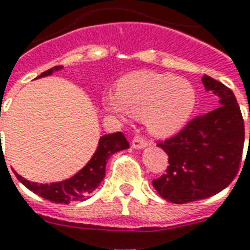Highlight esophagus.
<instances>
[{
  "label": "esophagus",
  "mask_w": 250,
  "mask_h": 250,
  "mask_svg": "<svg viewBox=\"0 0 250 250\" xmlns=\"http://www.w3.org/2000/svg\"><path fill=\"white\" fill-rule=\"evenodd\" d=\"M148 146V141L143 138L142 135H135L133 138V142H131V147L135 149H141V148H145Z\"/></svg>",
  "instance_id": "34e87169"
}]
</instances>
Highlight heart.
Here are the masks:
<instances>
[{
  "label": "heart",
  "mask_w": 250,
  "mask_h": 250,
  "mask_svg": "<svg viewBox=\"0 0 250 250\" xmlns=\"http://www.w3.org/2000/svg\"><path fill=\"white\" fill-rule=\"evenodd\" d=\"M196 104V91L187 80L169 73L137 71L124 76L117 94L103 98L108 112L120 119L145 117L153 135L171 137L178 133L191 117Z\"/></svg>",
  "instance_id": "1"
}]
</instances>
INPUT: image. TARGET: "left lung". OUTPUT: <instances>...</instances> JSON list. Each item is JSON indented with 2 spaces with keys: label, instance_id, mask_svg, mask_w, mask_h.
<instances>
[{
  "label": "left lung",
  "instance_id": "obj_1",
  "mask_svg": "<svg viewBox=\"0 0 250 250\" xmlns=\"http://www.w3.org/2000/svg\"><path fill=\"white\" fill-rule=\"evenodd\" d=\"M201 81L218 98V107L157 143L167 153L169 167L167 174L153 179L152 185L160 196L173 204L221 192L236 177L243 156L244 120L232 90L207 75Z\"/></svg>",
  "mask_w": 250,
  "mask_h": 250
}]
</instances>
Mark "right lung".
Listing matches in <instances>:
<instances>
[{"mask_svg": "<svg viewBox=\"0 0 250 250\" xmlns=\"http://www.w3.org/2000/svg\"><path fill=\"white\" fill-rule=\"evenodd\" d=\"M62 68H63L62 65H55L53 68L42 72L37 79L50 76L53 72L61 71ZM126 148H129V142L121 131H117L113 134L103 135L99 139L97 151L90 161L69 179L50 183V185H41V183L27 181L18 173H15V175L28 189H31L32 192L37 193L39 196L51 203L69 204L72 201H83L94 189L98 188V186L101 185V182L104 178L107 160L113 153Z\"/></svg>", "mask_w": 250, "mask_h": 250, "instance_id": "right-lung-1", "label": "right lung"}]
</instances>
